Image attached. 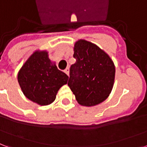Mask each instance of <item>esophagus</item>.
I'll list each match as a JSON object with an SVG mask.
<instances>
[{
  "label": "esophagus",
  "instance_id": "obj_1",
  "mask_svg": "<svg viewBox=\"0 0 147 147\" xmlns=\"http://www.w3.org/2000/svg\"><path fill=\"white\" fill-rule=\"evenodd\" d=\"M64 72H65L66 74L68 75V76H70V68H69V67L67 68V69L64 70Z\"/></svg>",
  "mask_w": 147,
  "mask_h": 147
}]
</instances>
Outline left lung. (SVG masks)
<instances>
[{
	"label": "left lung",
	"mask_w": 147,
	"mask_h": 147,
	"mask_svg": "<svg viewBox=\"0 0 147 147\" xmlns=\"http://www.w3.org/2000/svg\"><path fill=\"white\" fill-rule=\"evenodd\" d=\"M74 51L76 63L70 67L68 86L79 104L98 105L112 91L116 72L114 63L105 51L86 40L75 42Z\"/></svg>",
	"instance_id": "8db88e82"
}]
</instances>
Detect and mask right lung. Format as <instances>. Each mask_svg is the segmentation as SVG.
<instances>
[{"label":"right lung","instance_id":"obj_1","mask_svg":"<svg viewBox=\"0 0 147 147\" xmlns=\"http://www.w3.org/2000/svg\"><path fill=\"white\" fill-rule=\"evenodd\" d=\"M69 77L59 70L49 58L47 51H35L20 67L18 80L27 99L40 106L55 100L58 90L67 84Z\"/></svg>","mask_w":147,"mask_h":147}]
</instances>
